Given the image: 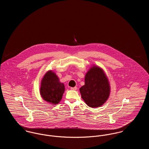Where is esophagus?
<instances>
[{
  "mask_svg": "<svg viewBox=\"0 0 149 149\" xmlns=\"http://www.w3.org/2000/svg\"><path fill=\"white\" fill-rule=\"evenodd\" d=\"M71 90H73V91H76L77 89V86H75V87H71L70 88Z\"/></svg>",
  "mask_w": 149,
  "mask_h": 149,
  "instance_id": "obj_1",
  "label": "esophagus"
}]
</instances>
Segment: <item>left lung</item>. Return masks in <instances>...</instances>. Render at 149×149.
I'll list each match as a JSON object with an SVG mask.
<instances>
[{
  "instance_id": "1",
  "label": "left lung",
  "mask_w": 149,
  "mask_h": 149,
  "mask_svg": "<svg viewBox=\"0 0 149 149\" xmlns=\"http://www.w3.org/2000/svg\"><path fill=\"white\" fill-rule=\"evenodd\" d=\"M82 99L88 106L96 108L102 106L109 97L110 86L103 70L93 66L85 77V85L80 88Z\"/></svg>"
}]
</instances>
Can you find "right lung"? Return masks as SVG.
<instances>
[{
  "label": "right lung",
  "mask_w": 149,
  "mask_h": 149,
  "mask_svg": "<svg viewBox=\"0 0 149 149\" xmlns=\"http://www.w3.org/2000/svg\"><path fill=\"white\" fill-rule=\"evenodd\" d=\"M65 91L64 84L59 81L56 75L52 71L46 72L41 81L40 94L43 99L50 103H58Z\"/></svg>",
  "instance_id": "add662e5"
}]
</instances>
